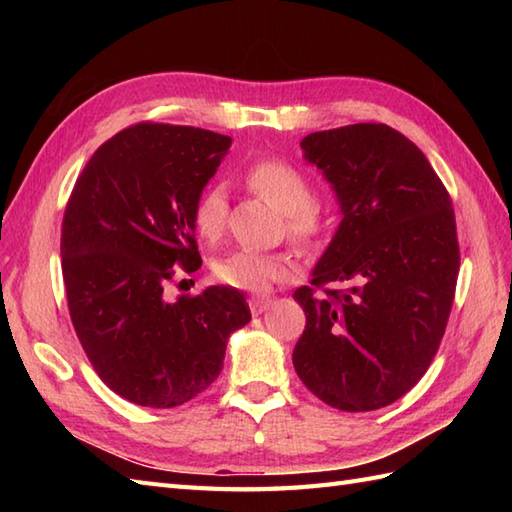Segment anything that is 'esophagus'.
Listing matches in <instances>:
<instances>
[{"label": "esophagus", "mask_w": 512, "mask_h": 512, "mask_svg": "<svg viewBox=\"0 0 512 512\" xmlns=\"http://www.w3.org/2000/svg\"><path fill=\"white\" fill-rule=\"evenodd\" d=\"M273 301H275L273 297H250L248 306H250V312H253V314H262L270 306H273Z\"/></svg>", "instance_id": "1"}]
</instances>
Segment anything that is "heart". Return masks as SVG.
Listing matches in <instances>:
<instances>
[{"instance_id":"heart-1","label":"heart","mask_w":512,"mask_h":512,"mask_svg":"<svg viewBox=\"0 0 512 512\" xmlns=\"http://www.w3.org/2000/svg\"><path fill=\"white\" fill-rule=\"evenodd\" d=\"M246 187L273 209L284 213L286 231L299 242H310L328 224V211L319 198L312 195V182L297 165L288 160L266 158L250 165L246 171ZM228 213L226 193L222 187L202 191L191 209L195 231L204 242H217L224 233ZM295 273V259L288 253H268V250L239 248L213 262V275L222 284L246 290L264 292L279 279Z\"/></svg>"}]
</instances>
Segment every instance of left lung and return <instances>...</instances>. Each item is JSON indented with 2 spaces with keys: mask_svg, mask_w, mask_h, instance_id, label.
<instances>
[{
  "mask_svg": "<svg viewBox=\"0 0 512 512\" xmlns=\"http://www.w3.org/2000/svg\"><path fill=\"white\" fill-rule=\"evenodd\" d=\"M301 149L343 220L312 286L295 290L306 330L292 365L325 405L374 411L418 383L447 328L460 273L451 198L422 151L383 123L314 132Z\"/></svg>",
  "mask_w": 512,
  "mask_h": 512,
  "instance_id": "left-lung-1",
  "label": "left lung"
}]
</instances>
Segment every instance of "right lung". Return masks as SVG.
<instances>
[{"instance_id":"obj_1","label":"right lung","mask_w":512,"mask_h":512,"mask_svg":"<svg viewBox=\"0 0 512 512\" xmlns=\"http://www.w3.org/2000/svg\"><path fill=\"white\" fill-rule=\"evenodd\" d=\"M233 140L138 123L94 151L61 226L70 319L96 374L140 407L189 402L220 376L228 336L250 321L244 295L209 286L167 301L202 259L191 209Z\"/></svg>"}]
</instances>
